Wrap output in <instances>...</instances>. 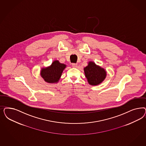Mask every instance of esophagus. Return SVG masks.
Returning a JSON list of instances; mask_svg holds the SVG:
<instances>
[{
  "label": "esophagus",
  "instance_id": "34e87169",
  "mask_svg": "<svg viewBox=\"0 0 146 146\" xmlns=\"http://www.w3.org/2000/svg\"><path fill=\"white\" fill-rule=\"evenodd\" d=\"M77 63H72V67H74V68H76V67H77Z\"/></svg>",
  "mask_w": 146,
  "mask_h": 146
}]
</instances>
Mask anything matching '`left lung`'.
Masks as SVG:
<instances>
[{"instance_id":"obj_1","label":"left lung","mask_w":146,"mask_h":146,"mask_svg":"<svg viewBox=\"0 0 146 146\" xmlns=\"http://www.w3.org/2000/svg\"><path fill=\"white\" fill-rule=\"evenodd\" d=\"M84 74L90 85L96 86L101 84L106 77L107 71L94 61H89L84 68Z\"/></svg>"}]
</instances>
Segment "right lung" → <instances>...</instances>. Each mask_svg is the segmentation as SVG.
I'll return each mask as SVG.
<instances>
[{
    "label": "right lung",
    "mask_w": 146,
    "mask_h": 146,
    "mask_svg": "<svg viewBox=\"0 0 146 146\" xmlns=\"http://www.w3.org/2000/svg\"><path fill=\"white\" fill-rule=\"evenodd\" d=\"M66 65L55 60L50 66L42 67L40 70V76L46 82L50 84H56L61 78L62 74Z\"/></svg>",
    "instance_id": "1"
}]
</instances>
